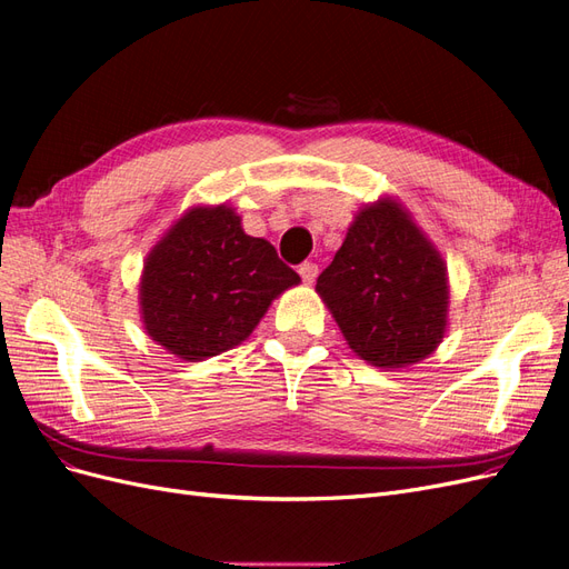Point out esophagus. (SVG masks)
Returning <instances> with one entry per match:
<instances>
[{
	"instance_id": "1",
	"label": "esophagus",
	"mask_w": 569,
	"mask_h": 569,
	"mask_svg": "<svg viewBox=\"0 0 569 569\" xmlns=\"http://www.w3.org/2000/svg\"><path fill=\"white\" fill-rule=\"evenodd\" d=\"M299 274H301V280H303L306 284H313L316 278H318V266L311 263V261H306V263L299 266Z\"/></svg>"
}]
</instances>
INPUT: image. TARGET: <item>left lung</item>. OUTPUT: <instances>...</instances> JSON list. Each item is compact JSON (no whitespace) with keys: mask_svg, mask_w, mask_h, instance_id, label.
Instances as JSON below:
<instances>
[{"mask_svg":"<svg viewBox=\"0 0 569 569\" xmlns=\"http://www.w3.org/2000/svg\"><path fill=\"white\" fill-rule=\"evenodd\" d=\"M316 291L353 353L370 366H412L443 339L446 263L391 197L358 211Z\"/></svg>","mask_w":569,"mask_h":569,"instance_id":"left-lung-1","label":"left lung"}]
</instances>
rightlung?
<instances>
[{
  "instance_id": "add662e5",
  "label": "right lung",
  "mask_w": 569,
  "mask_h": 569,
  "mask_svg": "<svg viewBox=\"0 0 569 569\" xmlns=\"http://www.w3.org/2000/svg\"><path fill=\"white\" fill-rule=\"evenodd\" d=\"M299 282L230 206H194L147 256L142 322L163 349L197 363L242 343L272 299Z\"/></svg>"
}]
</instances>
